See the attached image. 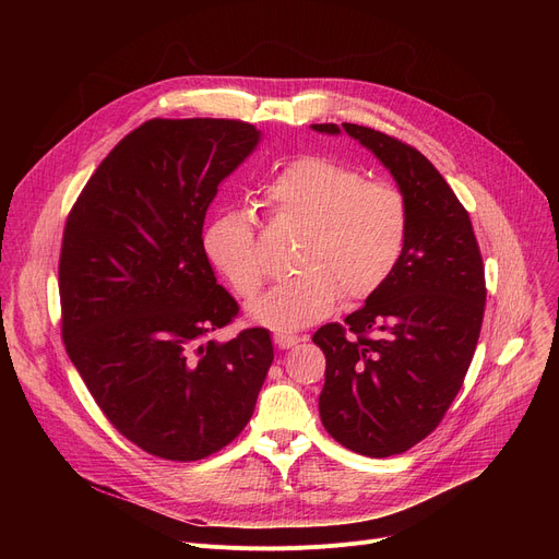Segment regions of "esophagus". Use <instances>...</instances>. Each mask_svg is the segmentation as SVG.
<instances>
[{
    "label": "esophagus",
    "instance_id": "1",
    "mask_svg": "<svg viewBox=\"0 0 559 559\" xmlns=\"http://www.w3.org/2000/svg\"><path fill=\"white\" fill-rule=\"evenodd\" d=\"M299 342H301V337L299 335H292V333H276L274 335V344L278 348H292V346H297Z\"/></svg>",
    "mask_w": 559,
    "mask_h": 559
}]
</instances>
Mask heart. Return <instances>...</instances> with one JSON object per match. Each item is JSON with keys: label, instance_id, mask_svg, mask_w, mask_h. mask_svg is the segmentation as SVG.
Segmentation results:
<instances>
[{"label": "heart", "instance_id": "heart-1", "mask_svg": "<svg viewBox=\"0 0 559 559\" xmlns=\"http://www.w3.org/2000/svg\"><path fill=\"white\" fill-rule=\"evenodd\" d=\"M278 219L306 228L299 276L249 304V319L278 333L299 331L335 310L342 295L365 299L383 285L407 238V201L399 188L344 160L308 154L283 165L264 183ZM203 251L242 297L264 283L255 219L249 209H226L203 230Z\"/></svg>", "mask_w": 559, "mask_h": 559}]
</instances>
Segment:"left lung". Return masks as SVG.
Instances as JSON below:
<instances>
[{
  "mask_svg": "<svg viewBox=\"0 0 559 559\" xmlns=\"http://www.w3.org/2000/svg\"><path fill=\"white\" fill-rule=\"evenodd\" d=\"M358 140L407 201V238L392 276L312 342L326 356L319 417L342 447L390 457L428 437L462 388L480 337L485 267L472 219L415 146L358 124H312Z\"/></svg>",
  "mask_w": 559,
  "mask_h": 559,
  "instance_id": "left-lung-1",
  "label": "left lung"
}]
</instances>
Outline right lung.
I'll return each mask as SVG.
<instances>
[{
  "label": "right lung",
  "instance_id": "1",
  "mask_svg": "<svg viewBox=\"0 0 559 559\" xmlns=\"http://www.w3.org/2000/svg\"><path fill=\"white\" fill-rule=\"evenodd\" d=\"M258 144L238 120L144 122L102 160L66 224L68 356L108 421L163 460L233 442L274 360L267 329L211 340L240 308L201 235L219 183Z\"/></svg>",
  "mask_w": 559,
  "mask_h": 559
}]
</instances>
